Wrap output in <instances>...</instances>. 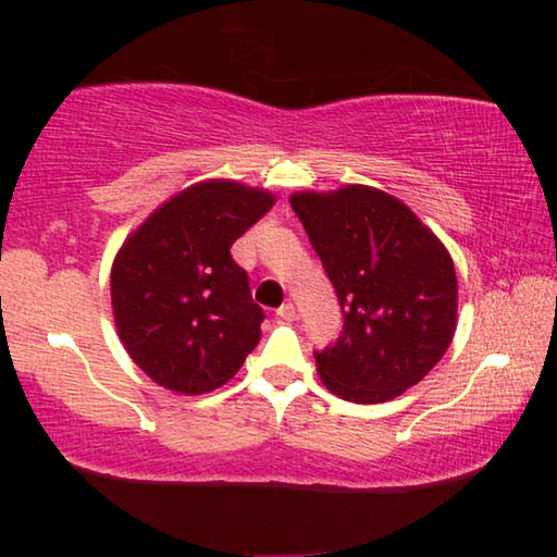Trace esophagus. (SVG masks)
Returning a JSON list of instances; mask_svg holds the SVG:
<instances>
[{
	"label": "esophagus",
	"instance_id": "34e87169",
	"mask_svg": "<svg viewBox=\"0 0 557 557\" xmlns=\"http://www.w3.org/2000/svg\"><path fill=\"white\" fill-rule=\"evenodd\" d=\"M277 317L285 319V322H295V319H297L295 305H289V301H287V305H282V307L277 309Z\"/></svg>",
	"mask_w": 557,
	"mask_h": 557
}]
</instances>
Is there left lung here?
<instances>
[{"mask_svg":"<svg viewBox=\"0 0 557 557\" xmlns=\"http://www.w3.org/2000/svg\"><path fill=\"white\" fill-rule=\"evenodd\" d=\"M289 203L344 312L342 336L314 354L319 379L344 400H393L435 369L455 336L457 272L449 250L381 188L297 191Z\"/></svg>","mask_w":557,"mask_h":557,"instance_id":"8db88e82","label":"left lung"}]
</instances>
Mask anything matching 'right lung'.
Here are the masks:
<instances>
[{
    "label": "right lung",
    "mask_w": 557,
    "mask_h": 557,
    "mask_svg": "<svg viewBox=\"0 0 557 557\" xmlns=\"http://www.w3.org/2000/svg\"><path fill=\"white\" fill-rule=\"evenodd\" d=\"M275 196L206 178L166 199L122 243L110 272L125 351L157 385L201 395L228 383L260 342L265 314L231 245Z\"/></svg>",
    "instance_id": "right-lung-1"
}]
</instances>
